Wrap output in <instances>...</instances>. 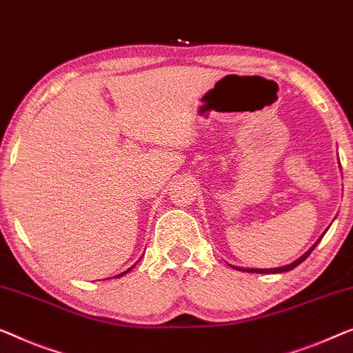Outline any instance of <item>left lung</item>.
<instances>
[{
  "label": "left lung",
  "mask_w": 353,
  "mask_h": 353,
  "mask_svg": "<svg viewBox=\"0 0 353 353\" xmlns=\"http://www.w3.org/2000/svg\"><path fill=\"white\" fill-rule=\"evenodd\" d=\"M325 232H326V231H325ZM325 232L321 234V236L319 237V240H316V242L312 245V247H310V248L307 250V252H305V253L303 254V256H299L298 259H296V261L290 263V264H287V265H282V268H274V269H248V268H237V265H232V264H229V265H231V268H234V269H237V270H242V272H252V274H254V272H256V274H280V272H288V270L294 269L296 265H299L301 263H303L304 259L307 258L309 254L314 252V248L316 247V245H319L321 237L325 236Z\"/></svg>",
  "instance_id": "8db88e82"
}]
</instances>
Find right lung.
Segmentation results:
<instances>
[{"instance_id":"add662e5","label":"right lung","mask_w":353,"mask_h":353,"mask_svg":"<svg viewBox=\"0 0 353 353\" xmlns=\"http://www.w3.org/2000/svg\"><path fill=\"white\" fill-rule=\"evenodd\" d=\"M134 265H135V264H134ZM134 265H132V268H130V269H134ZM130 269H127V270H125V272H122V274H119V275H116V277H122V275H124V274H127V272H129V270H130Z\"/></svg>"}]
</instances>
